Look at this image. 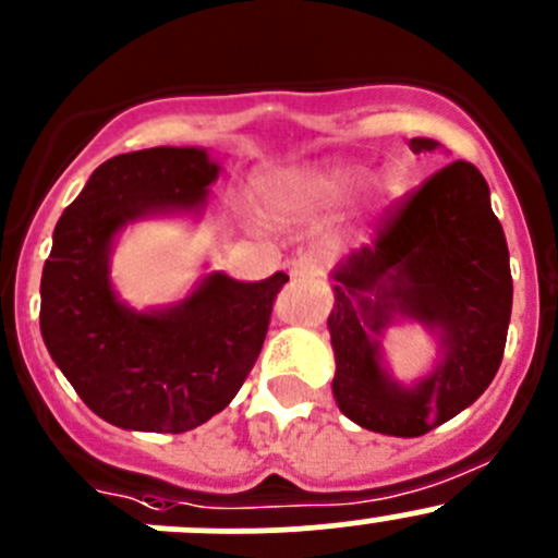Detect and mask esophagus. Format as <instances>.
Here are the masks:
<instances>
[{
	"label": "esophagus",
	"instance_id": "obj_1",
	"mask_svg": "<svg viewBox=\"0 0 558 558\" xmlns=\"http://www.w3.org/2000/svg\"><path fill=\"white\" fill-rule=\"evenodd\" d=\"M327 256L318 251H307L302 253L300 258H294L291 262V275L294 278H318V275H324V269H327Z\"/></svg>",
	"mask_w": 558,
	"mask_h": 558
}]
</instances>
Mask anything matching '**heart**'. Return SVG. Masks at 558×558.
<instances>
[{
    "instance_id": "1",
    "label": "heart",
    "mask_w": 558,
    "mask_h": 558,
    "mask_svg": "<svg viewBox=\"0 0 558 558\" xmlns=\"http://www.w3.org/2000/svg\"><path fill=\"white\" fill-rule=\"evenodd\" d=\"M367 174L351 166H335V169H307L296 174H286L269 187V204L280 218L311 213V209L335 207L349 202L351 196L365 187Z\"/></svg>"
}]
</instances>
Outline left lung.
I'll use <instances>...</instances> for the list:
<instances>
[{
	"label": "left lung",
	"instance_id": "left-lung-1",
	"mask_svg": "<svg viewBox=\"0 0 558 558\" xmlns=\"http://www.w3.org/2000/svg\"><path fill=\"white\" fill-rule=\"evenodd\" d=\"M434 138H411L430 153ZM329 335L340 411L376 434L414 439L472 405L501 365L512 311L510 251L477 166H445L387 209L371 245L335 272ZM395 310L439 326L446 360L416 388H398L369 338Z\"/></svg>",
	"mask_w": 558,
	"mask_h": 558
}]
</instances>
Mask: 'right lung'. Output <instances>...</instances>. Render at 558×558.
<instances>
[{
    "label": "right lung",
    "instance_id": "1",
    "mask_svg": "<svg viewBox=\"0 0 558 558\" xmlns=\"http://www.w3.org/2000/svg\"><path fill=\"white\" fill-rule=\"evenodd\" d=\"M218 166L204 149L153 147L92 171L53 229L40 280V332L59 371L106 423L185 434L223 411L262 354L289 275L240 283L213 272L182 305L135 313L108 283V247L128 220L193 209Z\"/></svg>",
    "mask_w": 558,
    "mask_h": 558
}]
</instances>
